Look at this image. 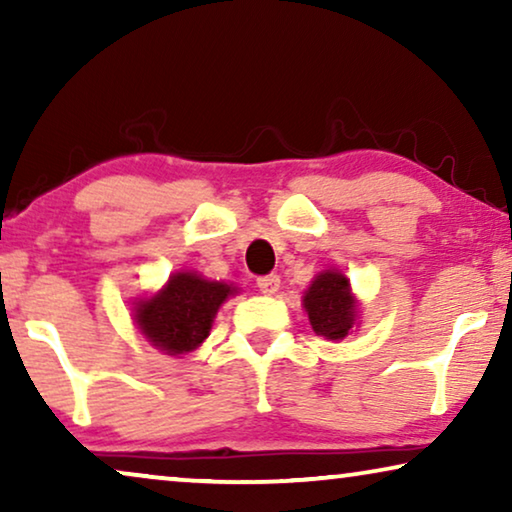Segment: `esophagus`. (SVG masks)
Listing matches in <instances>:
<instances>
[{"label": "esophagus", "mask_w": 512, "mask_h": 512, "mask_svg": "<svg viewBox=\"0 0 512 512\" xmlns=\"http://www.w3.org/2000/svg\"><path fill=\"white\" fill-rule=\"evenodd\" d=\"M256 284H258V291L265 293V296H272V293H277V289H279V277L277 275L258 277Z\"/></svg>", "instance_id": "1"}]
</instances>
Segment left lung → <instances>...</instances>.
<instances>
[{
    "mask_svg": "<svg viewBox=\"0 0 512 512\" xmlns=\"http://www.w3.org/2000/svg\"><path fill=\"white\" fill-rule=\"evenodd\" d=\"M303 305L314 333L328 340H342L356 324V298L349 279L338 270H324L305 291Z\"/></svg>",
    "mask_w": 512,
    "mask_h": 512,
    "instance_id": "8db88e82",
    "label": "left lung"
}]
</instances>
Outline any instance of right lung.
<instances>
[{"mask_svg":"<svg viewBox=\"0 0 512 512\" xmlns=\"http://www.w3.org/2000/svg\"><path fill=\"white\" fill-rule=\"evenodd\" d=\"M235 286L195 275L174 272L156 296L135 303L139 333L160 352L179 356L200 347L212 331L214 317Z\"/></svg>","mask_w":512,"mask_h":512,"instance_id":"obj_1","label":"right lung"}]
</instances>
